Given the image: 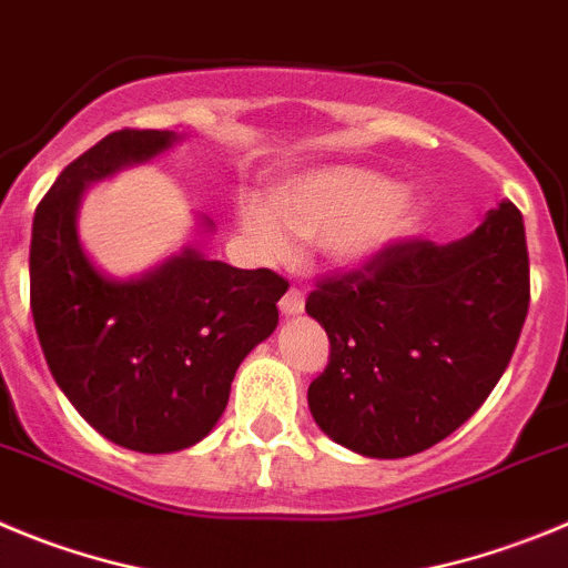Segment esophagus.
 Returning <instances> with one entry per match:
<instances>
[{
	"mask_svg": "<svg viewBox=\"0 0 568 568\" xmlns=\"http://www.w3.org/2000/svg\"><path fill=\"white\" fill-rule=\"evenodd\" d=\"M303 305H305V294L300 288H288L283 294V300H280V311H283L285 316L300 314V311H303Z\"/></svg>",
	"mask_w": 568,
	"mask_h": 568,
	"instance_id": "esophagus-1",
	"label": "esophagus"
}]
</instances>
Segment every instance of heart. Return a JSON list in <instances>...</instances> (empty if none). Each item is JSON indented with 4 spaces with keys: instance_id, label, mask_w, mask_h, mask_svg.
<instances>
[{
    "instance_id": "heart-1",
    "label": "heart",
    "mask_w": 568,
    "mask_h": 568,
    "mask_svg": "<svg viewBox=\"0 0 568 568\" xmlns=\"http://www.w3.org/2000/svg\"><path fill=\"white\" fill-rule=\"evenodd\" d=\"M240 226L263 257H285L291 235L316 240L336 268H359L396 243L418 217V197L362 166H328L274 189L272 206L240 203Z\"/></svg>"
}]
</instances>
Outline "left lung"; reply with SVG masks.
Returning a JSON list of instances; mask_svg holds the SVG:
<instances>
[{
  "instance_id": "obj_1",
  "label": "left lung",
  "mask_w": 568,
  "mask_h": 568,
  "mask_svg": "<svg viewBox=\"0 0 568 568\" xmlns=\"http://www.w3.org/2000/svg\"><path fill=\"white\" fill-rule=\"evenodd\" d=\"M331 339L311 382L320 430L367 458H405L458 430L507 371L529 311L524 217L509 201L467 237L398 240L331 274L305 303Z\"/></svg>"
}]
</instances>
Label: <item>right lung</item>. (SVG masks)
I'll use <instances>...</instances> for the list:
<instances>
[{
    "label": "right lung",
    "instance_id": "right-lung-1",
    "mask_svg": "<svg viewBox=\"0 0 568 568\" xmlns=\"http://www.w3.org/2000/svg\"><path fill=\"white\" fill-rule=\"evenodd\" d=\"M175 141L170 130L101 138L55 178L30 237V311L55 385L90 427L135 453H175L209 436L288 291L272 268L246 272L197 248L138 280H110L90 263L75 232L84 189Z\"/></svg>",
    "mask_w": 568,
    "mask_h": 568
}]
</instances>
